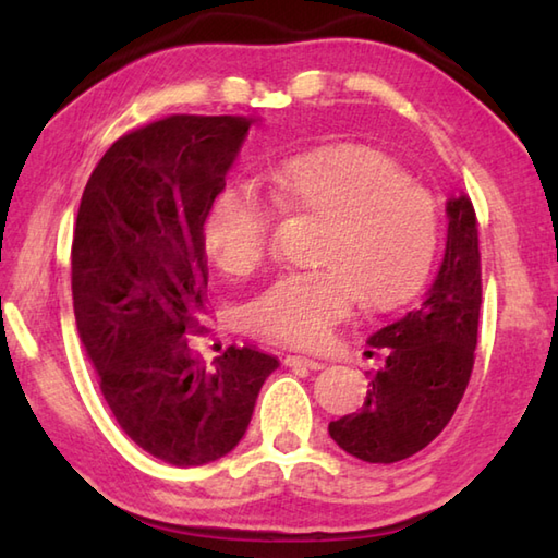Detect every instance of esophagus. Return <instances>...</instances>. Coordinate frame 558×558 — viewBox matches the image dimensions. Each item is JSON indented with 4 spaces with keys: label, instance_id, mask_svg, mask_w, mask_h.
Masks as SVG:
<instances>
[{
    "label": "esophagus",
    "instance_id": "1",
    "mask_svg": "<svg viewBox=\"0 0 558 558\" xmlns=\"http://www.w3.org/2000/svg\"><path fill=\"white\" fill-rule=\"evenodd\" d=\"M286 366H290V369H298V366H306V369H322L324 364L312 357H302V354H288Z\"/></svg>",
    "mask_w": 558,
    "mask_h": 558
}]
</instances>
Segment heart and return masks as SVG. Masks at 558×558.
Here are the masks:
<instances>
[{
    "label": "heart",
    "mask_w": 558,
    "mask_h": 558,
    "mask_svg": "<svg viewBox=\"0 0 558 558\" xmlns=\"http://www.w3.org/2000/svg\"><path fill=\"white\" fill-rule=\"evenodd\" d=\"M270 203L324 225L312 264L288 272L248 304L254 336L292 348L322 345L362 302L396 312L429 282L444 225L436 196L384 150L330 144L282 160L264 174ZM276 210L244 184L222 186L204 220V244L220 270L246 280L264 268Z\"/></svg>",
    "instance_id": "b5f03b06"
}]
</instances>
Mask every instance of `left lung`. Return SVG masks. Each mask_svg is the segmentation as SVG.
Instances as JSON below:
<instances>
[{"mask_svg": "<svg viewBox=\"0 0 558 558\" xmlns=\"http://www.w3.org/2000/svg\"><path fill=\"white\" fill-rule=\"evenodd\" d=\"M441 270L417 310L369 338L384 354L366 372L360 412L328 424L333 441L366 462H398L429 446L453 417L475 364L482 306L477 216L468 196L448 201ZM374 354V352H369Z\"/></svg>", "mask_w": 558, "mask_h": 558, "instance_id": "left-lung-1", "label": "left lung"}]
</instances>
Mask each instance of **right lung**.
Returning a JSON list of instances; mask_svg holds the SVG:
<instances>
[{
	"label": "right lung",
	"instance_id": "right-lung-1",
	"mask_svg": "<svg viewBox=\"0 0 558 558\" xmlns=\"http://www.w3.org/2000/svg\"><path fill=\"white\" fill-rule=\"evenodd\" d=\"M252 126L240 114H170L120 136L83 189L71 294L83 348L124 434L177 468L240 444L280 362L230 345L213 366L204 220Z\"/></svg>",
	"mask_w": 558,
	"mask_h": 558
}]
</instances>
